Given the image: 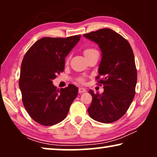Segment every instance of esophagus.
<instances>
[{"label": "esophagus", "mask_w": 157, "mask_h": 157, "mask_svg": "<svg viewBox=\"0 0 157 157\" xmlns=\"http://www.w3.org/2000/svg\"><path fill=\"white\" fill-rule=\"evenodd\" d=\"M86 89H85V88H79L78 89V92L80 94H81V93H84V92H86Z\"/></svg>", "instance_id": "obj_1"}]
</instances>
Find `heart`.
Wrapping results in <instances>:
<instances>
[{"label": "heart", "instance_id": "obj_1", "mask_svg": "<svg viewBox=\"0 0 157 157\" xmlns=\"http://www.w3.org/2000/svg\"><path fill=\"white\" fill-rule=\"evenodd\" d=\"M94 51H96L95 49H94V48H85L84 50H83V54H84V56H86V55L89 54V53H91L92 52H94ZM78 81H79V82H81V83H83V82H84V78H79Z\"/></svg>", "mask_w": 157, "mask_h": 157}]
</instances>
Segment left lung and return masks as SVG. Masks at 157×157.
<instances>
[{
  "label": "left lung",
  "mask_w": 157,
  "mask_h": 157,
  "mask_svg": "<svg viewBox=\"0 0 157 157\" xmlns=\"http://www.w3.org/2000/svg\"><path fill=\"white\" fill-rule=\"evenodd\" d=\"M97 44L101 51L98 81L104 86L102 94L92 96L88 112L91 118L104 124L114 122L123 117L135 95L137 71L134 56L129 43L110 29H101L83 35Z\"/></svg>",
  "instance_id": "8db88e82"
}]
</instances>
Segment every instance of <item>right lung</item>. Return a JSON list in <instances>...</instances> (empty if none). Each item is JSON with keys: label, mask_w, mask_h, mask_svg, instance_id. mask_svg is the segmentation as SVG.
<instances>
[{"label": "right lung", "mask_w": 157, "mask_h": 157, "mask_svg": "<svg viewBox=\"0 0 157 157\" xmlns=\"http://www.w3.org/2000/svg\"><path fill=\"white\" fill-rule=\"evenodd\" d=\"M80 38V35L42 38L23 57L19 79L23 104L30 117L41 125L52 126L63 121L78 95L76 86L59 90L53 80L63 71L65 58Z\"/></svg>", "instance_id": "1"}]
</instances>
